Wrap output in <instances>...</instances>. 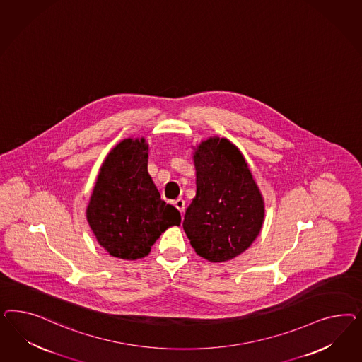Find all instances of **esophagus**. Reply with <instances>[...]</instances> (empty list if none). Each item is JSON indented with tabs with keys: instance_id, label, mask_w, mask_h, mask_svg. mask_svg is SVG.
<instances>
[{
	"instance_id": "obj_1",
	"label": "esophagus",
	"mask_w": 362,
	"mask_h": 362,
	"mask_svg": "<svg viewBox=\"0 0 362 362\" xmlns=\"http://www.w3.org/2000/svg\"><path fill=\"white\" fill-rule=\"evenodd\" d=\"M174 206H175L176 209L180 211V214H183L185 212V206H186V203H185V200L183 199H176L175 202H174Z\"/></svg>"
}]
</instances>
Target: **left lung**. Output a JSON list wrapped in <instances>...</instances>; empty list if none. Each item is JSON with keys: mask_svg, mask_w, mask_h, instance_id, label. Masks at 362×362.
<instances>
[{"mask_svg": "<svg viewBox=\"0 0 362 362\" xmlns=\"http://www.w3.org/2000/svg\"><path fill=\"white\" fill-rule=\"evenodd\" d=\"M197 197L183 230L195 252L223 263L244 252L263 227L264 200L239 148L226 138H209L194 153Z\"/></svg>", "mask_w": 362, "mask_h": 362, "instance_id": "8db88e82", "label": "left lung"}]
</instances>
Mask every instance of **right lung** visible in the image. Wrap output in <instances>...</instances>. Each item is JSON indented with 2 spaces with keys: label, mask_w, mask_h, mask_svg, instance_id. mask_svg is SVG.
Wrapping results in <instances>:
<instances>
[{
  "label": "right lung",
  "mask_w": 362,
  "mask_h": 362,
  "mask_svg": "<svg viewBox=\"0 0 362 362\" xmlns=\"http://www.w3.org/2000/svg\"><path fill=\"white\" fill-rule=\"evenodd\" d=\"M148 144L123 139L105 159L88 202L86 216L99 244L124 260L142 259L180 212L160 199L147 173Z\"/></svg>",
  "instance_id": "add662e5"
}]
</instances>
